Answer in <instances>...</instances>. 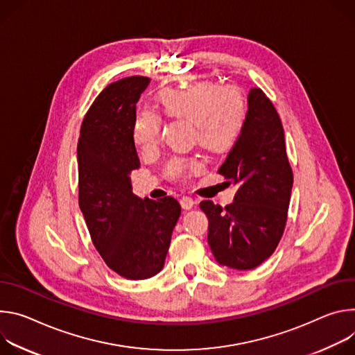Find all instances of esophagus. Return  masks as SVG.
Segmentation results:
<instances>
[{
	"instance_id": "esophagus-1",
	"label": "esophagus",
	"mask_w": 355,
	"mask_h": 355,
	"mask_svg": "<svg viewBox=\"0 0 355 355\" xmlns=\"http://www.w3.org/2000/svg\"><path fill=\"white\" fill-rule=\"evenodd\" d=\"M180 206L183 210H190L196 206V202L191 198H189V196H183V198L180 199Z\"/></svg>"
}]
</instances>
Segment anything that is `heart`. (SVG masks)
I'll use <instances>...</instances> for the list:
<instances>
[{"label":"heart","mask_w":355,"mask_h":355,"mask_svg":"<svg viewBox=\"0 0 355 355\" xmlns=\"http://www.w3.org/2000/svg\"><path fill=\"white\" fill-rule=\"evenodd\" d=\"M166 115L193 124V138L211 150H225L240 137L247 120V101L235 89H223L211 82H199L184 89H166L159 96ZM162 120L145 108L137 114L132 139L142 152L153 150L161 139ZM202 169L194 157H175L166 166L171 179L180 180Z\"/></svg>","instance_id":"b5f03b06"}]
</instances>
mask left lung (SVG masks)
Returning a JSON list of instances; mask_svg holds the SVG:
<instances>
[{"label":"left lung","instance_id":"8db88e82","mask_svg":"<svg viewBox=\"0 0 355 355\" xmlns=\"http://www.w3.org/2000/svg\"><path fill=\"white\" fill-rule=\"evenodd\" d=\"M218 173L239 189L224 209L210 200L200 203L211 252L224 266L257 268L282 239L293 186L279 114L258 87L248 93L244 128Z\"/></svg>","mask_w":355,"mask_h":355}]
</instances>
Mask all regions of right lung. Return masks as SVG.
<instances>
[{
	"mask_svg": "<svg viewBox=\"0 0 355 355\" xmlns=\"http://www.w3.org/2000/svg\"><path fill=\"white\" fill-rule=\"evenodd\" d=\"M150 78L132 76L108 85L87 111L77 144L78 206L92 241L127 279H148L164 268L180 217L176 199H141L130 173L141 166L132 139L137 103Z\"/></svg>",
	"mask_w": 355,
	"mask_h": 355,
	"instance_id": "obj_1",
	"label": "right lung"
}]
</instances>
